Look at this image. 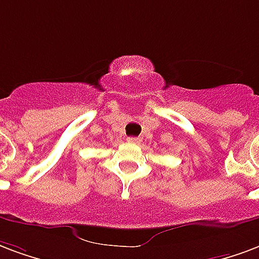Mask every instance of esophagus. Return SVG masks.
Returning <instances> with one entry per match:
<instances>
[{
	"mask_svg": "<svg viewBox=\"0 0 259 259\" xmlns=\"http://www.w3.org/2000/svg\"><path fill=\"white\" fill-rule=\"evenodd\" d=\"M127 141H129V143H133V144H140V143H141V139H140V137H129Z\"/></svg>",
	"mask_w": 259,
	"mask_h": 259,
	"instance_id": "obj_1",
	"label": "esophagus"
}]
</instances>
